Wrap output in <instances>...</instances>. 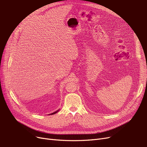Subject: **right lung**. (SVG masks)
Returning <instances> with one entry per match:
<instances>
[{"label":"right lung","instance_id":"obj_1","mask_svg":"<svg viewBox=\"0 0 147 147\" xmlns=\"http://www.w3.org/2000/svg\"><path fill=\"white\" fill-rule=\"evenodd\" d=\"M57 112H58V111H57L56 112H53V113H51V114H50V115H53V114H55V113H56Z\"/></svg>","mask_w":147,"mask_h":147}]
</instances>
